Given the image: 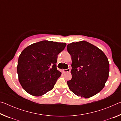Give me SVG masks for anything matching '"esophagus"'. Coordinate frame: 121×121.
<instances>
[{"mask_svg":"<svg viewBox=\"0 0 121 121\" xmlns=\"http://www.w3.org/2000/svg\"><path fill=\"white\" fill-rule=\"evenodd\" d=\"M63 73H67V72H70V68H68L67 69H63Z\"/></svg>","mask_w":121,"mask_h":121,"instance_id":"obj_1","label":"esophagus"}]
</instances>
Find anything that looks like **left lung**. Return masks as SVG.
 I'll list each match as a JSON object with an SVG mask.
<instances>
[{"instance_id":"1","label":"left lung","mask_w":121,"mask_h":121,"mask_svg":"<svg viewBox=\"0 0 121 121\" xmlns=\"http://www.w3.org/2000/svg\"><path fill=\"white\" fill-rule=\"evenodd\" d=\"M67 51L72 60V78L67 82L69 89L85 98L97 95L109 76V63L105 53L86 41L69 44Z\"/></svg>"}]
</instances>
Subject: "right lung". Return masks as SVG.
Returning <instances> with one entry per match:
<instances>
[{
  "mask_svg": "<svg viewBox=\"0 0 121 121\" xmlns=\"http://www.w3.org/2000/svg\"><path fill=\"white\" fill-rule=\"evenodd\" d=\"M65 46V43L43 40L22 51L17 72L20 83L26 92L38 97L53 89L61 75L56 65L58 55Z\"/></svg>",
  "mask_w": 121,
  "mask_h": 121,
  "instance_id": "1",
  "label": "right lung"
}]
</instances>
